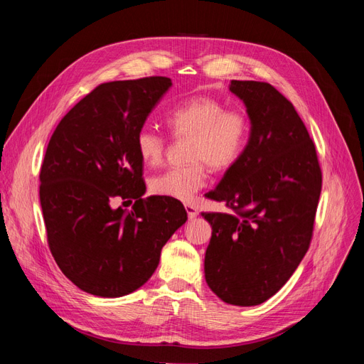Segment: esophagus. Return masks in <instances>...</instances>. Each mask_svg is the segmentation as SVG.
<instances>
[{
  "label": "esophagus",
  "mask_w": 364,
  "mask_h": 364,
  "mask_svg": "<svg viewBox=\"0 0 364 364\" xmlns=\"http://www.w3.org/2000/svg\"><path fill=\"white\" fill-rule=\"evenodd\" d=\"M185 209H186V214H188V218H194V217H197V214H199V211H197L196 205L186 203V205H185Z\"/></svg>",
  "instance_id": "esophagus-1"
}]
</instances>
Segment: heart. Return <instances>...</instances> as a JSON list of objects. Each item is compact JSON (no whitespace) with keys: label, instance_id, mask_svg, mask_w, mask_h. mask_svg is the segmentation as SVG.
Wrapping results in <instances>:
<instances>
[{"label":"heart","instance_id":"b5f03b06","mask_svg":"<svg viewBox=\"0 0 364 364\" xmlns=\"http://www.w3.org/2000/svg\"><path fill=\"white\" fill-rule=\"evenodd\" d=\"M167 126L174 138H188L185 159L188 164L153 176L150 191L181 202H191L208 181V167L225 171L243 155L250 136L249 117L240 109H226L214 97L197 95L173 107ZM136 150L142 162L158 167L164 162L167 138L151 127L136 135Z\"/></svg>","mask_w":364,"mask_h":364}]
</instances>
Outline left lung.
Wrapping results in <instances>:
<instances>
[{"label": "left lung", "instance_id": "8db88e82", "mask_svg": "<svg viewBox=\"0 0 364 364\" xmlns=\"http://www.w3.org/2000/svg\"><path fill=\"white\" fill-rule=\"evenodd\" d=\"M245 102L250 136L208 199L232 213H202L213 226L205 279L220 299L252 306L290 279L310 247L322 170L294 106L266 82L232 80Z\"/></svg>", "mask_w": 364, "mask_h": 364}]
</instances>
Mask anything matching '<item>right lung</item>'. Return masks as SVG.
I'll return each mask as SVG.
<instances>
[{"mask_svg":"<svg viewBox=\"0 0 364 364\" xmlns=\"http://www.w3.org/2000/svg\"><path fill=\"white\" fill-rule=\"evenodd\" d=\"M168 77L98 85L58 124L41 167L39 197L51 255L80 290L119 297L144 285L186 222L170 197L142 199L136 135L168 91ZM135 200L130 212L115 200Z\"/></svg>","mask_w":364,"mask_h":364,"instance_id":"obj_1","label":"right lung"}]
</instances>
